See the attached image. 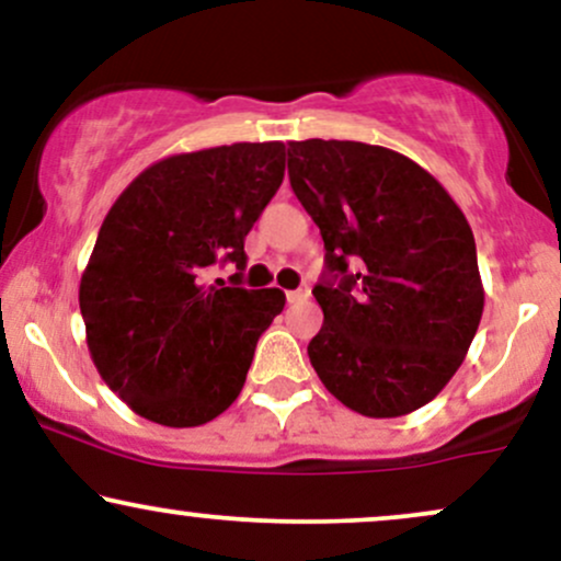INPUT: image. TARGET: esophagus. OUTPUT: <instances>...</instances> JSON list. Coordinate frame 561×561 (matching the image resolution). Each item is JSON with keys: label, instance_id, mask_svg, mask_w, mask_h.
Here are the masks:
<instances>
[{"label": "esophagus", "instance_id": "obj_1", "mask_svg": "<svg viewBox=\"0 0 561 561\" xmlns=\"http://www.w3.org/2000/svg\"><path fill=\"white\" fill-rule=\"evenodd\" d=\"M308 295H311V289H308V287L289 289V293H287V300H289V302H302V300H308Z\"/></svg>", "mask_w": 561, "mask_h": 561}]
</instances>
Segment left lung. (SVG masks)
<instances>
[{"mask_svg":"<svg viewBox=\"0 0 561 561\" xmlns=\"http://www.w3.org/2000/svg\"><path fill=\"white\" fill-rule=\"evenodd\" d=\"M289 184L324 240L308 358L347 409H422L465 362L482 289L469 221L433 173L364 141H289Z\"/></svg>","mask_w":561,"mask_h":561,"instance_id":"1","label":"left lung"}]
</instances>
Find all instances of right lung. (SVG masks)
Masks as SVG:
<instances>
[{"label":"right lung","mask_w":561,"mask_h":561,"mask_svg":"<svg viewBox=\"0 0 561 561\" xmlns=\"http://www.w3.org/2000/svg\"><path fill=\"white\" fill-rule=\"evenodd\" d=\"M282 179V141H237L158 160L107 210L79 306L96 371L134 414L197 427L237 401L285 293L237 274L205 285V272H242L244 237Z\"/></svg>","instance_id":"obj_1"}]
</instances>
